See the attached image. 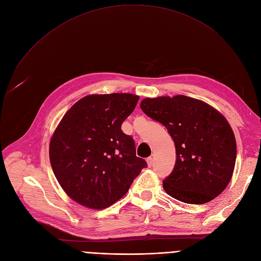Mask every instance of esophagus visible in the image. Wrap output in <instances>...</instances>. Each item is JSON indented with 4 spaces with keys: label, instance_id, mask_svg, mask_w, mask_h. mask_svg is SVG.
<instances>
[{
    "label": "esophagus",
    "instance_id": "34e87169",
    "mask_svg": "<svg viewBox=\"0 0 261 261\" xmlns=\"http://www.w3.org/2000/svg\"><path fill=\"white\" fill-rule=\"evenodd\" d=\"M147 164L149 167H152L153 166V159L152 158H148L147 159Z\"/></svg>",
    "mask_w": 261,
    "mask_h": 261
}]
</instances>
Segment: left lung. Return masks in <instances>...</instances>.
Listing matches in <instances>:
<instances>
[{"instance_id":"1","label":"left lung","mask_w":261,"mask_h":261,"mask_svg":"<svg viewBox=\"0 0 261 261\" xmlns=\"http://www.w3.org/2000/svg\"><path fill=\"white\" fill-rule=\"evenodd\" d=\"M141 109L165 126L174 142V167L163 181L166 193L188 204L220 195L231 179L237 154L235 135L224 116L184 95L146 98Z\"/></svg>"}]
</instances>
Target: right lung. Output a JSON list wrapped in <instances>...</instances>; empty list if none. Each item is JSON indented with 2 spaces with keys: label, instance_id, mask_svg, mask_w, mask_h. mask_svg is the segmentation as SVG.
<instances>
[{
  "label": "right lung",
  "instance_id": "add662e5",
  "mask_svg": "<svg viewBox=\"0 0 261 261\" xmlns=\"http://www.w3.org/2000/svg\"><path fill=\"white\" fill-rule=\"evenodd\" d=\"M140 97L126 93L89 95L61 119L49 144L53 171L67 196L93 210L127 194L143 168L132 136L121 123Z\"/></svg>",
  "mask_w": 261,
  "mask_h": 261
}]
</instances>
